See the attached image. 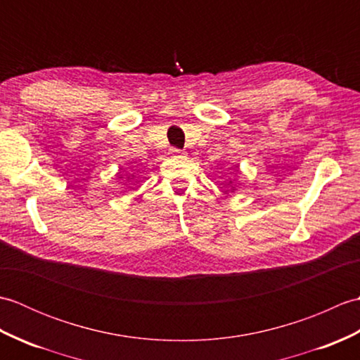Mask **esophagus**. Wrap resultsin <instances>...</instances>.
<instances>
[{"mask_svg":"<svg viewBox=\"0 0 360 360\" xmlns=\"http://www.w3.org/2000/svg\"><path fill=\"white\" fill-rule=\"evenodd\" d=\"M170 153H172L173 156H181V155H182V151H181V150H178V148H172V151H170Z\"/></svg>","mask_w":360,"mask_h":360,"instance_id":"34e87169","label":"esophagus"}]
</instances>
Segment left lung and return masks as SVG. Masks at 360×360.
Listing matches in <instances>:
<instances>
[{
  "instance_id": "left-lung-1",
  "label": "left lung",
  "mask_w": 360,
  "mask_h": 360,
  "mask_svg": "<svg viewBox=\"0 0 360 360\" xmlns=\"http://www.w3.org/2000/svg\"><path fill=\"white\" fill-rule=\"evenodd\" d=\"M229 184H232V181H229Z\"/></svg>"
}]
</instances>
